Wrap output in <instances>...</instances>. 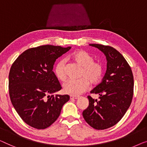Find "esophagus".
<instances>
[{
    "label": "esophagus",
    "instance_id": "esophagus-1",
    "mask_svg": "<svg viewBox=\"0 0 147 147\" xmlns=\"http://www.w3.org/2000/svg\"><path fill=\"white\" fill-rule=\"evenodd\" d=\"M78 98H79V96H72V95L71 96H70V98H71V100L72 99H77Z\"/></svg>",
    "mask_w": 147,
    "mask_h": 147
}]
</instances>
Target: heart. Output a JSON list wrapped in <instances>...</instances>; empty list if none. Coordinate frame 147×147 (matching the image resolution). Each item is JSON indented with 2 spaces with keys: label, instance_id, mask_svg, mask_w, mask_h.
<instances>
[{
  "label": "heart",
  "instance_id": "b5f03b06",
  "mask_svg": "<svg viewBox=\"0 0 147 147\" xmlns=\"http://www.w3.org/2000/svg\"><path fill=\"white\" fill-rule=\"evenodd\" d=\"M72 58L82 67L79 75L81 78L66 82L63 85V91L66 94L76 96L85 91L89 86V82L94 85L100 81L103 74V68L100 63L94 61L91 55L84 51H75L72 55ZM65 65V60H60L54 69L56 77L61 81L67 79Z\"/></svg>",
  "mask_w": 147,
  "mask_h": 147
}]
</instances>
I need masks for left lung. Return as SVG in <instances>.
Wrapping results in <instances>:
<instances>
[{
    "label": "left lung",
    "mask_w": 147,
    "mask_h": 147,
    "mask_svg": "<svg viewBox=\"0 0 147 147\" xmlns=\"http://www.w3.org/2000/svg\"><path fill=\"white\" fill-rule=\"evenodd\" d=\"M106 56L107 71L102 82L90 92L99 95V100L88 96L89 105L82 112L84 120L97 130L109 129L121 121L131 104L134 79L131 67L113 47L90 44Z\"/></svg>",
    "instance_id": "left-lung-1"
}]
</instances>
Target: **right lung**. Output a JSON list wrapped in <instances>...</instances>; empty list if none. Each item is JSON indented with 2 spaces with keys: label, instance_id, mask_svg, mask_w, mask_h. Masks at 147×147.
Listing matches in <instances>:
<instances>
[{
  "label": "right lung",
  "instance_id": "add662e5",
  "mask_svg": "<svg viewBox=\"0 0 147 147\" xmlns=\"http://www.w3.org/2000/svg\"><path fill=\"white\" fill-rule=\"evenodd\" d=\"M71 49L53 45L31 48L12 64L9 76L10 98L18 115L30 127H50L70 99L67 94H53L62 88L53 69L56 60Z\"/></svg>",
  "mask_w": 147,
  "mask_h": 147
}]
</instances>
